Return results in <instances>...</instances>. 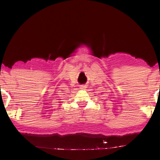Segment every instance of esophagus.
Returning a JSON list of instances; mask_svg holds the SVG:
<instances>
[{"mask_svg": "<svg viewBox=\"0 0 160 160\" xmlns=\"http://www.w3.org/2000/svg\"><path fill=\"white\" fill-rule=\"evenodd\" d=\"M87 88V85H81L80 86V89H85Z\"/></svg>", "mask_w": 160, "mask_h": 160, "instance_id": "esophagus-1", "label": "esophagus"}]
</instances>
